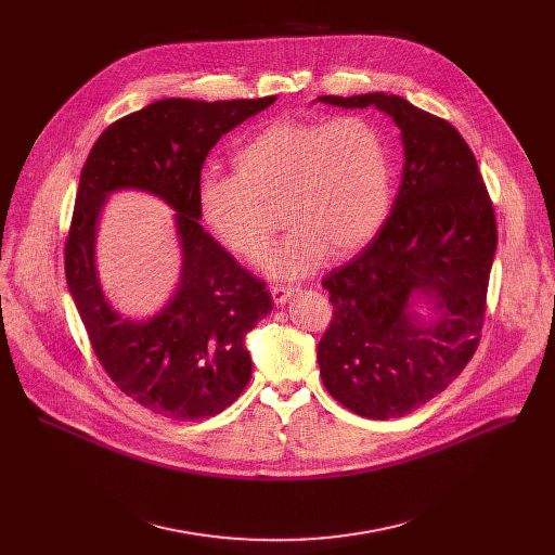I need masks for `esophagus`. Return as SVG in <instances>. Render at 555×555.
I'll list each match as a JSON object with an SVG mask.
<instances>
[{
	"label": "esophagus",
	"mask_w": 555,
	"mask_h": 555,
	"mask_svg": "<svg viewBox=\"0 0 555 555\" xmlns=\"http://www.w3.org/2000/svg\"><path fill=\"white\" fill-rule=\"evenodd\" d=\"M296 292H298V287H294V285H272V287H270V294H272V298H274L276 305L287 302L289 296L296 294Z\"/></svg>",
	"instance_id": "1"
}]
</instances>
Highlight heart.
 Here are the masks:
<instances>
[{
    "label": "heart",
    "instance_id": "obj_1",
    "mask_svg": "<svg viewBox=\"0 0 555 555\" xmlns=\"http://www.w3.org/2000/svg\"><path fill=\"white\" fill-rule=\"evenodd\" d=\"M232 165L236 176L199 178V215L225 250L255 263L274 240L272 208L281 206L292 228L266 261L272 276H302L327 250H360L390 208L388 144L364 116L274 120L234 151Z\"/></svg>",
    "mask_w": 555,
    "mask_h": 555
}]
</instances>
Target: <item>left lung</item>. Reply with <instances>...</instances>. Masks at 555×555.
I'll return each instance as SVG.
<instances>
[{
  "label": "left lung",
  "instance_id": "1",
  "mask_svg": "<svg viewBox=\"0 0 555 555\" xmlns=\"http://www.w3.org/2000/svg\"><path fill=\"white\" fill-rule=\"evenodd\" d=\"M319 101L373 105L402 131L398 197L373 242L325 276L334 319L319 343L334 400L369 420L402 417L439 395L479 347L494 206L477 157L448 120L384 92ZM420 297L430 317L418 313Z\"/></svg>",
  "mask_w": 555,
  "mask_h": 555
}]
</instances>
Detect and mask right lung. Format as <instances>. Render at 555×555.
<instances>
[{"instance_id": "add662e5", "label": "right lung", "mask_w": 555, "mask_h": 555, "mask_svg": "<svg viewBox=\"0 0 555 555\" xmlns=\"http://www.w3.org/2000/svg\"><path fill=\"white\" fill-rule=\"evenodd\" d=\"M276 101L165 99L109 125L78 182L65 242V279L92 349L114 384L140 406L195 422L244 392L253 360L248 332L270 313L272 296L199 223L197 182L223 133ZM135 188L177 210L181 283L146 322H129L106 302L95 272L100 210L114 190Z\"/></svg>"}]
</instances>
